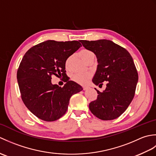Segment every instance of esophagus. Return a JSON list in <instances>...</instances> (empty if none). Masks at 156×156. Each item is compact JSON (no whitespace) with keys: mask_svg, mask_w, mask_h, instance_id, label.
<instances>
[{"mask_svg":"<svg viewBox=\"0 0 156 156\" xmlns=\"http://www.w3.org/2000/svg\"><path fill=\"white\" fill-rule=\"evenodd\" d=\"M87 89H88V87H83V90H87Z\"/></svg>","mask_w":156,"mask_h":156,"instance_id":"1","label":"esophagus"}]
</instances>
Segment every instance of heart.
I'll use <instances>...</instances> for the list:
<instances>
[{
    "label": "heart",
    "instance_id": "heart-1",
    "mask_svg": "<svg viewBox=\"0 0 156 156\" xmlns=\"http://www.w3.org/2000/svg\"><path fill=\"white\" fill-rule=\"evenodd\" d=\"M80 55L81 56V58H82V59L84 60L85 62L91 57H94V54L93 52L91 51L90 50H89V49H82V50L80 52ZM71 60H72V56L69 57L67 59H66L65 65H66V68L67 69H68L69 67V64H70ZM91 77H92V74L89 72H78V73H76V74H74L72 76V80L74 82H76L77 84L84 85L87 83Z\"/></svg>",
    "mask_w": 156,
    "mask_h": 156
}]
</instances>
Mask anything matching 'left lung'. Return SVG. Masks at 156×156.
I'll list each match as a JSON object with an SVG mask.
<instances>
[{
  "mask_svg": "<svg viewBox=\"0 0 156 156\" xmlns=\"http://www.w3.org/2000/svg\"><path fill=\"white\" fill-rule=\"evenodd\" d=\"M82 45L97 58L98 66L92 82L107 88L97 100L89 104L91 112L101 120H113L125 111L134 97L138 73L133 59L127 50L107 39L80 40Z\"/></svg>",
  "mask_w": 156,
  "mask_h": 156,
  "instance_id": "obj_1",
  "label": "left lung"
}]
</instances>
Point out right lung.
<instances>
[{"label":"right lung","mask_w":156,"mask_h":156,"mask_svg":"<svg viewBox=\"0 0 156 156\" xmlns=\"http://www.w3.org/2000/svg\"><path fill=\"white\" fill-rule=\"evenodd\" d=\"M81 46L78 41L48 40L34 45L23 56L16 74L19 90L25 105L39 119L58 120L67 111L72 96L82 90L67 78L63 87L51 80L52 76H67L66 59Z\"/></svg>","instance_id":"1"}]
</instances>
